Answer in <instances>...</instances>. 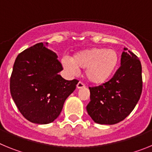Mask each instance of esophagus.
<instances>
[{"label":"esophagus","instance_id":"1","mask_svg":"<svg viewBox=\"0 0 152 152\" xmlns=\"http://www.w3.org/2000/svg\"><path fill=\"white\" fill-rule=\"evenodd\" d=\"M77 88H78V89H80V88H85V84H84V83L81 82V81H79V82L77 83Z\"/></svg>","mask_w":152,"mask_h":152}]
</instances>
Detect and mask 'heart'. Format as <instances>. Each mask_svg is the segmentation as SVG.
<instances>
[{
  "label": "heart",
  "instance_id": "heart-1",
  "mask_svg": "<svg viewBox=\"0 0 152 152\" xmlns=\"http://www.w3.org/2000/svg\"><path fill=\"white\" fill-rule=\"evenodd\" d=\"M119 62V56L113 49L92 48L74 55L72 60L63 58L62 66L71 74L80 68L86 69V76L91 82L100 84L106 82L114 73Z\"/></svg>",
  "mask_w": 152,
  "mask_h": 152
}]
</instances>
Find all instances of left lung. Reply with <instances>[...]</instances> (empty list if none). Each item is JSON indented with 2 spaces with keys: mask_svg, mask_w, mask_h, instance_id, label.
Masks as SVG:
<instances>
[{
  "mask_svg": "<svg viewBox=\"0 0 152 152\" xmlns=\"http://www.w3.org/2000/svg\"><path fill=\"white\" fill-rule=\"evenodd\" d=\"M91 101L87 111L98 124L113 125L131 113L142 91V64L133 52L124 48L121 65L110 80L89 88Z\"/></svg>",
  "mask_w": 152,
  "mask_h": 152,
  "instance_id": "1",
  "label": "left lung"
}]
</instances>
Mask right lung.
<instances>
[{"instance_id":"1","label":"right lung","mask_w":152,"mask_h":152,"mask_svg":"<svg viewBox=\"0 0 152 152\" xmlns=\"http://www.w3.org/2000/svg\"><path fill=\"white\" fill-rule=\"evenodd\" d=\"M39 42L18 55L10 81L12 98L19 111L36 124L52 123L61 113L78 80H67L56 52Z\"/></svg>"}]
</instances>
